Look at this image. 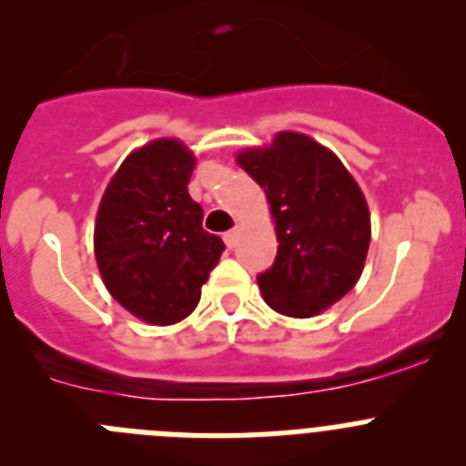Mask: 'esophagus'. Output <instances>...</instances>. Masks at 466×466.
<instances>
[{"label": "esophagus", "instance_id": "obj_1", "mask_svg": "<svg viewBox=\"0 0 466 466\" xmlns=\"http://www.w3.org/2000/svg\"><path fill=\"white\" fill-rule=\"evenodd\" d=\"M224 242H226V247H228V249H233V247H236V242H238V230H228V233H224Z\"/></svg>", "mask_w": 466, "mask_h": 466}]
</instances>
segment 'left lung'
Listing matches in <instances>:
<instances>
[{
    "instance_id": "obj_1",
    "label": "left lung",
    "mask_w": 466,
    "mask_h": 466,
    "mask_svg": "<svg viewBox=\"0 0 466 466\" xmlns=\"http://www.w3.org/2000/svg\"><path fill=\"white\" fill-rule=\"evenodd\" d=\"M238 163L266 191L275 217L278 257L257 278L263 300L282 315H319L364 270L371 242L364 193L339 156L300 133L275 135Z\"/></svg>"
}]
</instances>
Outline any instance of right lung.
<instances>
[{
    "instance_id": "right-lung-1",
    "label": "right lung",
    "mask_w": 466,
    "mask_h": 466,
    "mask_svg": "<svg viewBox=\"0 0 466 466\" xmlns=\"http://www.w3.org/2000/svg\"><path fill=\"white\" fill-rule=\"evenodd\" d=\"M196 158L179 139H154L121 163L95 221V258L126 310L167 327L196 310L226 245L203 228L188 196Z\"/></svg>"
}]
</instances>
